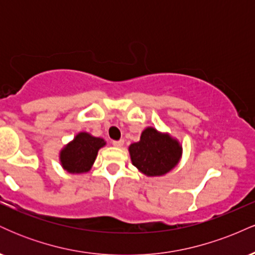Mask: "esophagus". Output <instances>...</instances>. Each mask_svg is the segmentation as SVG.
Here are the masks:
<instances>
[{
  "label": "esophagus",
  "mask_w": 255,
  "mask_h": 255,
  "mask_svg": "<svg viewBox=\"0 0 255 255\" xmlns=\"http://www.w3.org/2000/svg\"><path fill=\"white\" fill-rule=\"evenodd\" d=\"M124 144H125V140H114L113 141V145L115 146V147H122V146H124Z\"/></svg>",
  "instance_id": "esophagus-1"
}]
</instances>
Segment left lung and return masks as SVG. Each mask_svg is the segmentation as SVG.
Returning <instances> with one entry per match:
<instances>
[{
	"label": "left lung",
	"instance_id": "1",
	"mask_svg": "<svg viewBox=\"0 0 255 255\" xmlns=\"http://www.w3.org/2000/svg\"><path fill=\"white\" fill-rule=\"evenodd\" d=\"M181 151L177 140L152 127L142 131L140 141L129 146L131 163L147 176H162L170 171L177 164Z\"/></svg>",
	"mask_w": 255,
	"mask_h": 255
}]
</instances>
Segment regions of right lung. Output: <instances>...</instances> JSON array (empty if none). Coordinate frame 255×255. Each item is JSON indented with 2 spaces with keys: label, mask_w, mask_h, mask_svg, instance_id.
I'll use <instances>...</instances> for the list:
<instances>
[{
  "label": "right lung",
  "mask_w": 255,
  "mask_h": 255,
  "mask_svg": "<svg viewBox=\"0 0 255 255\" xmlns=\"http://www.w3.org/2000/svg\"><path fill=\"white\" fill-rule=\"evenodd\" d=\"M104 145L105 141L101 137L92 136L89 133H79L74 140L61 151V164L63 169L72 174L89 171L95 163L98 150Z\"/></svg>",
  "instance_id": "right-lung-1"
}]
</instances>
